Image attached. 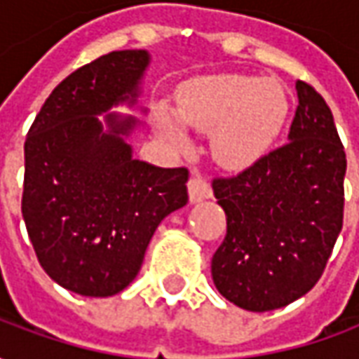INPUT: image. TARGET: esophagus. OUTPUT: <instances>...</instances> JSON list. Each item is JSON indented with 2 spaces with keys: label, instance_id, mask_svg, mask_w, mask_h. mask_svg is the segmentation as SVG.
Here are the masks:
<instances>
[{
  "label": "esophagus",
  "instance_id": "34e87169",
  "mask_svg": "<svg viewBox=\"0 0 359 359\" xmlns=\"http://www.w3.org/2000/svg\"><path fill=\"white\" fill-rule=\"evenodd\" d=\"M188 196H190V202L198 203L202 200L211 198V188L208 184V180H203L200 175H192L188 180Z\"/></svg>",
  "mask_w": 359,
  "mask_h": 359
}]
</instances>
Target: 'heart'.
<instances>
[{
    "instance_id": "b5f03b06",
    "label": "heart",
    "mask_w": 359,
    "mask_h": 359,
    "mask_svg": "<svg viewBox=\"0 0 359 359\" xmlns=\"http://www.w3.org/2000/svg\"><path fill=\"white\" fill-rule=\"evenodd\" d=\"M288 97L277 81L246 74H213L182 84L177 111L156 107L157 125L175 146H187L184 125L211 134L219 163L241 171L265 156L285 126Z\"/></svg>"
}]
</instances>
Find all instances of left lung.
Here are the masks:
<instances>
[{
  "label": "left lung",
  "instance_id": "1",
  "mask_svg": "<svg viewBox=\"0 0 359 359\" xmlns=\"http://www.w3.org/2000/svg\"><path fill=\"white\" fill-rule=\"evenodd\" d=\"M288 144L231 179L213 180L226 236L211 259L221 296L271 311L308 294L342 229L346 154L321 95L296 82Z\"/></svg>",
  "mask_w": 359,
  "mask_h": 359
}]
</instances>
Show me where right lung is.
I'll return each mask as SVG.
<instances>
[{"instance_id": "1", "label": "right lung", "mask_w": 359, "mask_h": 359, "mask_svg": "<svg viewBox=\"0 0 359 359\" xmlns=\"http://www.w3.org/2000/svg\"><path fill=\"white\" fill-rule=\"evenodd\" d=\"M148 65L146 50H123L76 69L27 134L28 238L43 271L81 296L125 290L159 223L188 202L187 169L134 159L128 138L142 121L111 111L138 103Z\"/></svg>"}]
</instances>
